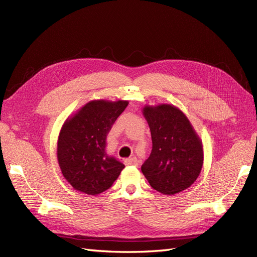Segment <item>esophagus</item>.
Instances as JSON below:
<instances>
[{"instance_id":"esophagus-1","label":"esophagus","mask_w":257,"mask_h":257,"mask_svg":"<svg viewBox=\"0 0 257 257\" xmlns=\"http://www.w3.org/2000/svg\"><path fill=\"white\" fill-rule=\"evenodd\" d=\"M124 164L125 165H138V160L136 157H132V158H128V159H125L124 160Z\"/></svg>"}]
</instances>
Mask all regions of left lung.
I'll list each match as a JSON object with an SVG mask.
<instances>
[{"label":"left lung","mask_w":257,"mask_h":257,"mask_svg":"<svg viewBox=\"0 0 257 257\" xmlns=\"http://www.w3.org/2000/svg\"><path fill=\"white\" fill-rule=\"evenodd\" d=\"M152 151L142 166L151 188L165 195L188 189L203 166V145L189 119L170 105L144 108Z\"/></svg>","instance_id":"8db88e82"}]
</instances>
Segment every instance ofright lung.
<instances>
[{"instance_id":"obj_1","label":"right lung","mask_w":257,"mask_h":257,"mask_svg":"<svg viewBox=\"0 0 257 257\" xmlns=\"http://www.w3.org/2000/svg\"><path fill=\"white\" fill-rule=\"evenodd\" d=\"M128 102L94 100L62 127L58 161L64 178L77 191L97 195L108 190L124 165L105 152L106 136Z\"/></svg>"}]
</instances>
